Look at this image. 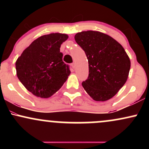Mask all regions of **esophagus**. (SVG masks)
<instances>
[{"mask_svg": "<svg viewBox=\"0 0 149 149\" xmlns=\"http://www.w3.org/2000/svg\"><path fill=\"white\" fill-rule=\"evenodd\" d=\"M71 67L73 68V69H74L75 66H76V64H75V63H71Z\"/></svg>", "mask_w": 149, "mask_h": 149, "instance_id": "34e87169", "label": "esophagus"}]
</instances>
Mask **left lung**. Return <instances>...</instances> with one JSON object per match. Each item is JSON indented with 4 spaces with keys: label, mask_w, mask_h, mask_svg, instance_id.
<instances>
[{
    "label": "left lung",
    "mask_w": 149,
    "mask_h": 149,
    "mask_svg": "<svg viewBox=\"0 0 149 149\" xmlns=\"http://www.w3.org/2000/svg\"><path fill=\"white\" fill-rule=\"evenodd\" d=\"M75 40L85 51L89 75L82 83L87 93L98 102L112 98L123 86L130 69V60L123 46L99 31L78 33Z\"/></svg>",
    "instance_id": "obj_1"
}]
</instances>
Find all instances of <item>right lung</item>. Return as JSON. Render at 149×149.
<instances>
[{"mask_svg":"<svg viewBox=\"0 0 149 149\" xmlns=\"http://www.w3.org/2000/svg\"><path fill=\"white\" fill-rule=\"evenodd\" d=\"M68 36L50 33L35 40L16 61L19 80L36 97L48 98L58 91L71 73L62 60L60 47Z\"/></svg>","mask_w":149,"mask_h":149,"instance_id":"right-lung-1","label":"right lung"}]
</instances>
